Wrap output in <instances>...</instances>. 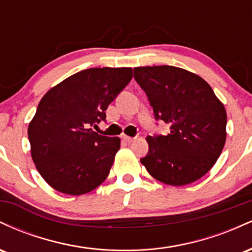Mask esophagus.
<instances>
[{
    "label": "esophagus",
    "mask_w": 252,
    "mask_h": 252,
    "mask_svg": "<svg viewBox=\"0 0 252 252\" xmlns=\"http://www.w3.org/2000/svg\"><path fill=\"white\" fill-rule=\"evenodd\" d=\"M122 138L124 141H126V142H128V143H130V142H132V141L135 140L134 137H130V136H126V135H123L122 136Z\"/></svg>",
    "instance_id": "esophagus-1"
}]
</instances>
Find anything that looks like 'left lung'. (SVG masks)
<instances>
[{
    "instance_id": "obj_1",
    "label": "left lung",
    "mask_w": 252,
    "mask_h": 252,
    "mask_svg": "<svg viewBox=\"0 0 252 252\" xmlns=\"http://www.w3.org/2000/svg\"><path fill=\"white\" fill-rule=\"evenodd\" d=\"M156 120L170 126L166 136H148L141 163L156 180L184 186L215 166L226 141V110L198 74L175 66L135 67Z\"/></svg>"
}]
</instances>
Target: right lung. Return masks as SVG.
I'll use <instances>...</instances> for the list:
<instances>
[{
    "label": "right lung",
    "mask_w": 252,
    "mask_h": 252,
    "mask_svg": "<svg viewBox=\"0 0 252 252\" xmlns=\"http://www.w3.org/2000/svg\"><path fill=\"white\" fill-rule=\"evenodd\" d=\"M132 78L131 67H94L66 78L48 90L28 126L31 155L43 180L58 192L82 195L108 178L120 137L91 126Z\"/></svg>",
    "instance_id": "add662e5"
}]
</instances>
